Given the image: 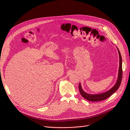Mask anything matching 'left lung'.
Returning <instances> with one entry per match:
<instances>
[{"mask_svg":"<svg viewBox=\"0 0 130 130\" xmlns=\"http://www.w3.org/2000/svg\"><path fill=\"white\" fill-rule=\"evenodd\" d=\"M117 50L119 53V72H118V78L117 80V81L116 82V84L114 85V86L111 88L108 91H106L103 93L98 94H89L87 93V92H85L82 87L81 83H80L79 86V89L81 95L85 99L91 101V102H95V101H100L103 100H105L107 99V98L109 97L110 96H112L114 92L118 89L119 87L121 80L122 78V58H121V55L120 54V52L118 49V48Z\"/></svg>","mask_w":130,"mask_h":130,"instance_id":"obj_1","label":"left lung"}]
</instances>
